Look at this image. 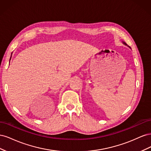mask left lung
Masks as SVG:
<instances>
[{"label":"left lung","mask_w":151,"mask_h":151,"mask_svg":"<svg viewBox=\"0 0 151 151\" xmlns=\"http://www.w3.org/2000/svg\"><path fill=\"white\" fill-rule=\"evenodd\" d=\"M123 44H125V45H127V44H126V43H125V42H123Z\"/></svg>","instance_id":"obj_1"}]
</instances>
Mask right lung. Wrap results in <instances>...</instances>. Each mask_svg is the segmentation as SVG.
I'll list each match as a JSON object with an SVG mask.
<instances>
[{
  "label": "right lung",
  "instance_id": "1",
  "mask_svg": "<svg viewBox=\"0 0 151 151\" xmlns=\"http://www.w3.org/2000/svg\"><path fill=\"white\" fill-rule=\"evenodd\" d=\"M10 60H11V58H10Z\"/></svg>",
  "mask_w": 151,
  "mask_h": 151
}]
</instances>
